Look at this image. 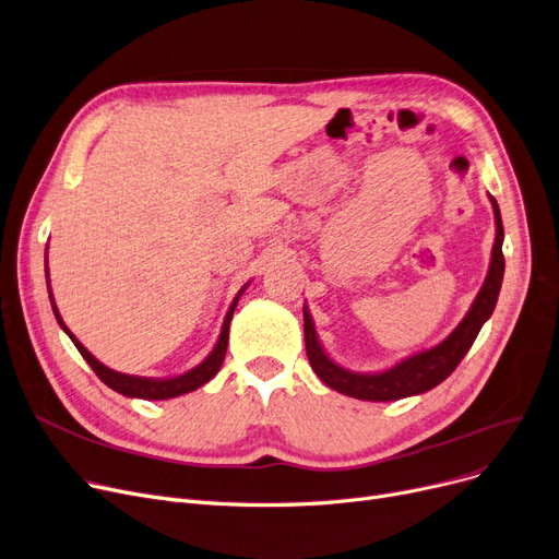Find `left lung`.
Listing matches in <instances>:
<instances>
[{
  "label": "left lung",
  "mask_w": 559,
  "mask_h": 559,
  "mask_svg": "<svg viewBox=\"0 0 559 559\" xmlns=\"http://www.w3.org/2000/svg\"><path fill=\"white\" fill-rule=\"evenodd\" d=\"M489 201L493 205V216H496V241L491 251L489 274L484 278V285L477 293L471 310L466 312V318L459 322V326L443 340V343H439L431 349H425L420 354L408 356L383 372H352L343 366H337V362L324 352L318 331H314L310 312L304 308L306 354L314 374H318L329 388H333V391L356 400H366V402H393L411 395H420L431 391V388L439 385L441 381H445L454 372L461 358H464L473 347L481 324L491 318L500 295L502 274H504V255H502L504 230H502L500 207L496 199L489 197Z\"/></svg>",
  "instance_id": "obj_1"
}]
</instances>
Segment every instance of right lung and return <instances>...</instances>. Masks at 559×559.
<instances>
[{
  "label": "right lung",
  "instance_id": "1",
  "mask_svg": "<svg viewBox=\"0 0 559 559\" xmlns=\"http://www.w3.org/2000/svg\"><path fill=\"white\" fill-rule=\"evenodd\" d=\"M47 262V258H45ZM47 266V264H45ZM249 285V283H247ZM247 285L239 289L237 297L233 299L228 312H226V320H224V326H222V333H219V340H216L214 349L207 354V358L203 362H199L197 368L187 370L185 374H178V377H166V379H153V377H134V374H123V372H116L107 366H103V362L95 358L80 340L72 335L68 331V326L63 324L61 314H59V308L55 304V297H52V289H50V274H47V293H50V301H52V310H55V318L59 322V326L68 333V337L72 340V345L78 347V352L84 356V360L88 362V366L93 368V372L100 377V381H105L111 391L126 395V397H139V400H171V397H180L185 393H191L197 391V388H201L203 383H207L216 372H219L222 362L226 358V349H228V329H230V320H233V312H235V306L241 297V293H245Z\"/></svg>",
  "mask_w": 559,
  "mask_h": 559
}]
</instances>
